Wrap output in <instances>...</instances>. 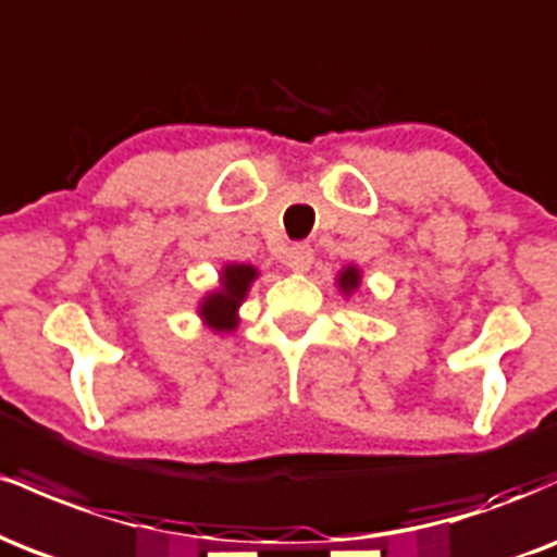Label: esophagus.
I'll return each instance as SVG.
<instances>
[{
  "label": "esophagus",
  "instance_id": "1",
  "mask_svg": "<svg viewBox=\"0 0 557 557\" xmlns=\"http://www.w3.org/2000/svg\"><path fill=\"white\" fill-rule=\"evenodd\" d=\"M311 261H314V248L309 246V243H296V246L287 251V267L296 272H306L311 267Z\"/></svg>",
  "mask_w": 557,
  "mask_h": 557
}]
</instances>
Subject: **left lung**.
Listing matches in <instances>:
<instances>
[{
    "label": "left lung",
    "instance_id": "obj_1",
    "mask_svg": "<svg viewBox=\"0 0 557 557\" xmlns=\"http://www.w3.org/2000/svg\"><path fill=\"white\" fill-rule=\"evenodd\" d=\"M341 287H343L345 293L356 290V287H359V270H354V267H348V270H345V272L341 274Z\"/></svg>",
    "mask_w": 557,
    "mask_h": 557
}]
</instances>
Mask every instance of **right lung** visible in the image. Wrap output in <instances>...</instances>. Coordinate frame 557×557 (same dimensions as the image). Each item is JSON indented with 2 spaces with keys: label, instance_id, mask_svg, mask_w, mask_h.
Masks as SVG:
<instances>
[{
  "label": "right lung",
  "instance_id": "right-lung-1",
  "mask_svg": "<svg viewBox=\"0 0 557 557\" xmlns=\"http://www.w3.org/2000/svg\"><path fill=\"white\" fill-rule=\"evenodd\" d=\"M257 277V270L246 264H233L225 267V274H222V290L212 293L201 306V314L207 317V322L212 324L214 330H233L235 327V309L240 306V300L246 298L248 285Z\"/></svg>",
  "mask_w": 557,
  "mask_h": 557
}]
</instances>
